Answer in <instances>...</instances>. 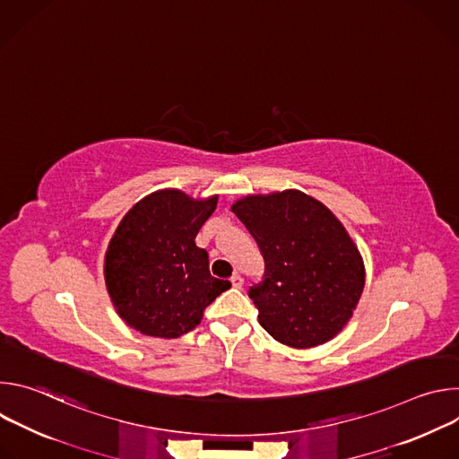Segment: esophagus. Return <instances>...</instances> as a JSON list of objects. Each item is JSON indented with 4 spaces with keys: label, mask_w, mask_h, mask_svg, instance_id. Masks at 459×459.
<instances>
[{
    "label": "esophagus",
    "mask_w": 459,
    "mask_h": 459,
    "mask_svg": "<svg viewBox=\"0 0 459 459\" xmlns=\"http://www.w3.org/2000/svg\"><path fill=\"white\" fill-rule=\"evenodd\" d=\"M230 283H232L234 289H241V287H243V278H241L239 274H234V276L230 278Z\"/></svg>",
    "instance_id": "1"
}]
</instances>
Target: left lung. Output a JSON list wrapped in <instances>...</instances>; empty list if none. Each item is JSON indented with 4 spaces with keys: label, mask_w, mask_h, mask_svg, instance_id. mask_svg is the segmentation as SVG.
Wrapping results in <instances>:
<instances>
[{
    "label": "left lung",
    "mask_w": 459,
    "mask_h": 459,
    "mask_svg": "<svg viewBox=\"0 0 459 459\" xmlns=\"http://www.w3.org/2000/svg\"><path fill=\"white\" fill-rule=\"evenodd\" d=\"M232 212L265 261L264 278L248 289L259 325L294 349L333 340L365 287L363 259L340 220L299 190L247 195Z\"/></svg>",
    "instance_id": "left-lung-1"
}]
</instances>
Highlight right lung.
I'll use <instances>...</instances> for the list:
<instances>
[{
  "mask_svg": "<svg viewBox=\"0 0 459 459\" xmlns=\"http://www.w3.org/2000/svg\"><path fill=\"white\" fill-rule=\"evenodd\" d=\"M218 195L192 200L181 190L152 192L117 225L105 254V283L119 317L152 338H179L204 319L230 281L211 276L195 245Z\"/></svg>",
  "mask_w": 459,
  "mask_h": 459,
  "instance_id": "right-lung-1",
  "label": "right lung"
}]
</instances>
